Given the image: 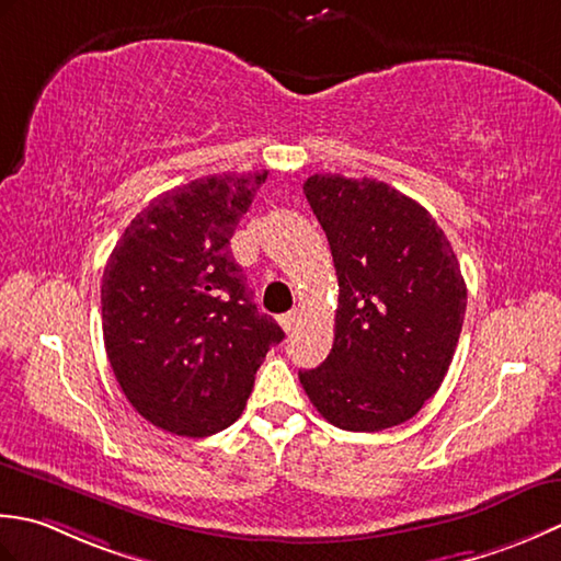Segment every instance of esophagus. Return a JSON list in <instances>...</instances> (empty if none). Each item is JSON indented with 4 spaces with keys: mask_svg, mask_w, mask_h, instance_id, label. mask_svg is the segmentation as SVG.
Instances as JSON below:
<instances>
[{
    "mask_svg": "<svg viewBox=\"0 0 561 561\" xmlns=\"http://www.w3.org/2000/svg\"><path fill=\"white\" fill-rule=\"evenodd\" d=\"M297 319H300V312H297V310H290V312H285V314H280V317H278V324L283 327L285 334H290V331L295 329Z\"/></svg>",
    "mask_w": 561,
    "mask_h": 561,
    "instance_id": "1",
    "label": "esophagus"
}]
</instances>
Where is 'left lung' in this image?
I'll return each mask as SVG.
<instances>
[{"label": "left lung", "mask_w": 561, "mask_h": 561, "mask_svg": "<svg viewBox=\"0 0 561 561\" xmlns=\"http://www.w3.org/2000/svg\"><path fill=\"white\" fill-rule=\"evenodd\" d=\"M302 191L334 256L339 307L334 346L300 382L344 431L404 424L438 392L460 339L455 251L426 208L382 181L314 174Z\"/></svg>", "instance_id": "obj_1"}]
</instances>
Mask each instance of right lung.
Here are the masks:
<instances>
[{
	"instance_id": "1",
	"label": "right lung",
	"mask_w": 561,
	"mask_h": 561,
	"mask_svg": "<svg viewBox=\"0 0 561 561\" xmlns=\"http://www.w3.org/2000/svg\"><path fill=\"white\" fill-rule=\"evenodd\" d=\"M268 171L191 181L125 227L101 280L113 375L157 428L205 438L242 416L283 329L251 302L230 239Z\"/></svg>"
}]
</instances>
